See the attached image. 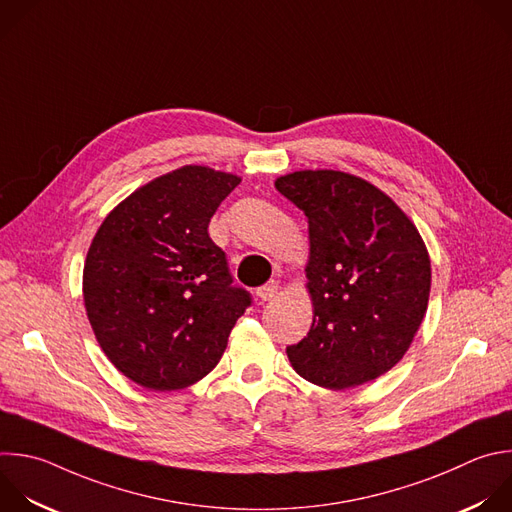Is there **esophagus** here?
<instances>
[{
  "instance_id": "34e87169",
  "label": "esophagus",
  "mask_w": 512,
  "mask_h": 512,
  "mask_svg": "<svg viewBox=\"0 0 512 512\" xmlns=\"http://www.w3.org/2000/svg\"><path fill=\"white\" fill-rule=\"evenodd\" d=\"M277 293H279V283L277 281H269V283H265L263 287L257 289V297L261 301H271V299L277 297Z\"/></svg>"
}]
</instances>
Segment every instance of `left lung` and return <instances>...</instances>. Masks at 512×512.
<instances>
[{
    "mask_svg": "<svg viewBox=\"0 0 512 512\" xmlns=\"http://www.w3.org/2000/svg\"><path fill=\"white\" fill-rule=\"evenodd\" d=\"M275 189L309 225L313 321L287 348L293 370L327 390L384 376L410 350L428 309L432 269L416 225L384 191L342 170H295Z\"/></svg>",
    "mask_w": 512,
    "mask_h": 512,
    "instance_id": "obj_1",
    "label": "left lung"
}]
</instances>
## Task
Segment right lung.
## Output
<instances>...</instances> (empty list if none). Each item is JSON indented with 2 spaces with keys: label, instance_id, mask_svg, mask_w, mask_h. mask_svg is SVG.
I'll return each instance as SVG.
<instances>
[{
  "label": "right lung",
  "instance_id": "right-lung-1",
  "mask_svg": "<svg viewBox=\"0 0 512 512\" xmlns=\"http://www.w3.org/2000/svg\"><path fill=\"white\" fill-rule=\"evenodd\" d=\"M239 183L203 164L170 170L118 203L90 243L82 273L88 321L114 368L146 390L203 380L251 305L207 231Z\"/></svg>",
  "mask_w": 512,
  "mask_h": 512
}]
</instances>
